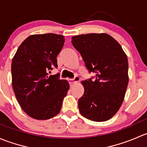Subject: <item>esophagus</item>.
Masks as SVG:
<instances>
[{
  "label": "esophagus",
  "instance_id": "34e87169",
  "mask_svg": "<svg viewBox=\"0 0 147 147\" xmlns=\"http://www.w3.org/2000/svg\"><path fill=\"white\" fill-rule=\"evenodd\" d=\"M80 78H79L78 76H75V78H72V79H69L68 80V82H69V84H73L74 83L78 82V81H80Z\"/></svg>",
  "mask_w": 147,
  "mask_h": 147
}]
</instances>
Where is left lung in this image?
I'll list each match as a JSON object with an SVG mask.
<instances>
[{"mask_svg":"<svg viewBox=\"0 0 147 147\" xmlns=\"http://www.w3.org/2000/svg\"><path fill=\"white\" fill-rule=\"evenodd\" d=\"M89 72L95 76L83 81L84 94L78 108L84 117L94 121L112 118L119 109L128 85V60L122 47L106 33L72 38Z\"/></svg>","mask_w":147,"mask_h":147,"instance_id":"left-lung-1","label":"left lung"}]
</instances>
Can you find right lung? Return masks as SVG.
<instances>
[{
	"mask_svg": "<svg viewBox=\"0 0 147 147\" xmlns=\"http://www.w3.org/2000/svg\"><path fill=\"white\" fill-rule=\"evenodd\" d=\"M65 39L53 33L32 35L19 46L11 65L12 84L23 110L35 119H48L61 109L69 84L60 74L50 75L57 67V56Z\"/></svg>",
	"mask_w": 147,
	"mask_h": 147,
	"instance_id": "obj_1",
	"label": "right lung"
}]
</instances>
